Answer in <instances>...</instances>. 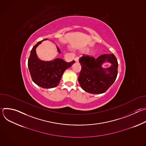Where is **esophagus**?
<instances>
[{
  "instance_id": "1",
  "label": "esophagus",
  "mask_w": 146,
  "mask_h": 146,
  "mask_svg": "<svg viewBox=\"0 0 146 146\" xmlns=\"http://www.w3.org/2000/svg\"><path fill=\"white\" fill-rule=\"evenodd\" d=\"M74 60H75V61H76V62H78V60H79V57H78V56H76V57H75V58H74Z\"/></svg>"
}]
</instances>
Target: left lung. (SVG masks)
<instances>
[{
	"mask_svg": "<svg viewBox=\"0 0 146 146\" xmlns=\"http://www.w3.org/2000/svg\"><path fill=\"white\" fill-rule=\"evenodd\" d=\"M108 61L112 64L109 68L103 69L101 65ZM81 69L78 80L82 90L94 94L105 92L113 84L118 74V61L113 54H105L95 58L84 55L80 58Z\"/></svg>",
	"mask_w": 146,
	"mask_h": 146,
	"instance_id": "obj_1",
	"label": "left lung"
}]
</instances>
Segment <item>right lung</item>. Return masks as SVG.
<instances>
[{"instance_id": "obj_1", "label": "right lung", "mask_w": 146, "mask_h": 146, "mask_svg": "<svg viewBox=\"0 0 146 146\" xmlns=\"http://www.w3.org/2000/svg\"><path fill=\"white\" fill-rule=\"evenodd\" d=\"M35 45L31 52L28 65L32 81L37 86L43 88H52L56 87L60 82L62 74L66 69L70 68L75 61L66 62L61 58H56L53 60L45 62L40 60L36 55V48L42 41ZM58 51H60L57 47Z\"/></svg>"}]
</instances>
